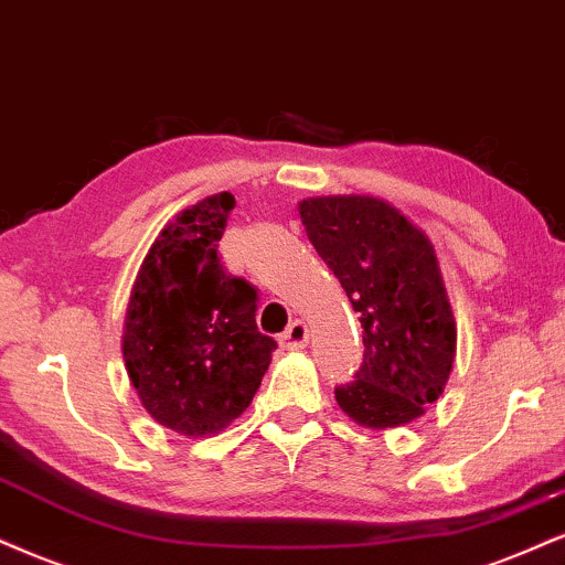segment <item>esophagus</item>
Here are the masks:
<instances>
[{
    "mask_svg": "<svg viewBox=\"0 0 565 565\" xmlns=\"http://www.w3.org/2000/svg\"><path fill=\"white\" fill-rule=\"evenodd\" d=\"M308 339H310L308 326H305L302 321H295L281 337H278V342H281V348H287V350H302L305 344H308Z\"/></svg>",
    "mask_w": 565,
    "mask_h": 565,
    "instance_id": "34e87169",
    "label": "esophagus"
}]
</instances>
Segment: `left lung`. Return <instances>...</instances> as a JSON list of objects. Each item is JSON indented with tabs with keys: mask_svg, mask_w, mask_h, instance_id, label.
Segmentation results:
<instances>
[{
	"mask_svg": "<svg viewBox=\"0 0 565 565\" xmlns=\"http://www.w3.org/2000/svg\"><path fill=\"white\" fill-rule=\"evenodd\" d=\"M300 217L363 326V363L334 390L339 407L369 429L411 424L445 390L458 339L431 242L376 196L302 200Z\"/></svg>",
	"mask_w": 565,
	"mask_h": 565,
	"instance_id": "8db88e82",
	"label": "left lung"
}]
</instances>
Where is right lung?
Here are the masks:
<instances>
[{
	"label": "right lung",
	"instance_id": "obj_1",
	"mask_svg": "<svg viewBox=\"0 0 565 565\" xmlns=\"http://www.w3.org/2000/svg\"><path fill=\"white\" fill-rule=\"evenodd\" d=\"M234 194L175 215L141 263L124 329V360L141 405L168 429L202 437L253 403L276 342L257 331V289L217 257Z\"/></svg>",
	"mask_w": 565,
	"mask_h": 565
}]
</instances>
